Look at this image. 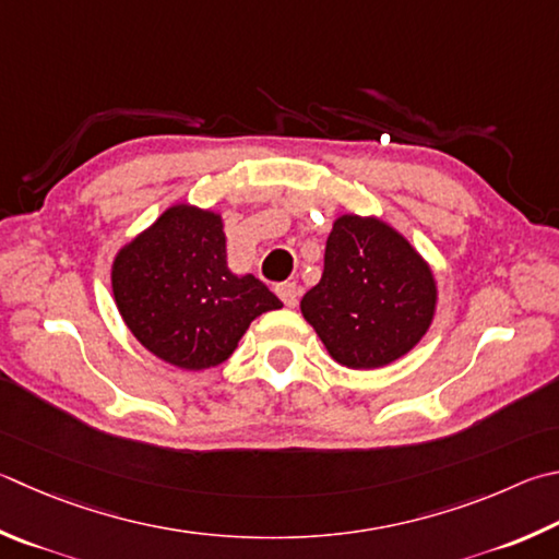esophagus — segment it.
Masks as SVG:
<instances>
[{"instance_id":"obj_1","label":"esophagus","mask_w":559,"mask_h":559,"mask_svg":"<svg viewBox=\"0 0 559 559\" xmlns=\"http://www.w3.org/2000/svg\"><path fill=\"white\" fill-rule=\"evenodd\" d=\"M276 293H278V298L286 302L288 308H296L298 306V286L296 283H278L276 286Z\"/></svg>"}]
</instances>
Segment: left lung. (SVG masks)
Segmentation results:
<instances>
[{
	"label": "left lung",
	"instance_id": "left-lung-1",
	"mask_svg": "<svg viewBox=\"0 0 559 559\" xmlns=\"http://www.w3.org/2000/svg\"><path fill=\"white\" fill-rule=\"evenodd\" d=\"M438 300L432 271L377 217L342 215L324 247V271L300 310L334 361L379 369L428 332Z\"/></svg>",
	"mask_w": 559,
	"mask_h": 559
}]
</instances>
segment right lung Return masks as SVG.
Here are the masks:
<instances>
[{"label": "right lung", "instance_id": "right-lung-1", "mask_svg": "<svg viewBox=\"0 0 559 559\" xmlns=\"http://www.w3.org/2000/svg\"><path fill=\"white\" fill-rule=\"evenodd\" d=\"M111 290L134 337L190 371L229 359L251 320L283 306L266 283L227 269L219 215L190 205L166 210L117 253Z\"/></svg>", "mask_w": 559, "mask_h": 559}]
</instances>
